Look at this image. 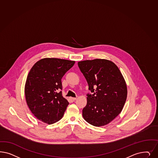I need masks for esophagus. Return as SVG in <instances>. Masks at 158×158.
Here are the masks:
<instances>
[{
    "mask_svg": "<svg viewBox=\"0 0 158 158\" xmlns=\"http://www.w3.org/2000/svg\"><path fill=\"white\" fill-rule=\"evenodd\" d=\"M70 101H71V102H74V101H75L77 99L76 98H72V97H70Z\"/></svg>",
    "mask_w": 158,
    "mask_h": 158,
    "instance_id": "34e87169",
    "label": "esophagus"
}]
</instances>
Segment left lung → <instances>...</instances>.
<instances>
[{"mask_svg": "<svg viewBox=\"0 0 158 158\" xmlns=\"http://www.w3.org/2000/svg\"><path fill=\"white\" fill-rule=\"evenodd\" d=\"M78 65L92 92L87 94L82 116L92 126L106 125L122 112L127 99V85L122 74L113 62L106 59L79 61Z\"/></svg>", "mask_w": 158, "mask_h": 158, "instance_id": "1", "label": "left lung"}]
</instances>
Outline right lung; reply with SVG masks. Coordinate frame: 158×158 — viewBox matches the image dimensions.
I'll return each mask as SVG.
<instances>
[{
  "label": "right lung",
  "mask_w": 158,
  "mask_h": 158,
  "mask_svg": "<svg viewBox=\"0 0 158 158\" xmlns=\"http://www.w3.org/2000/svg\"><path fill=\"white\" fill-rule=\"evenodd\" d=\"M75 61L44 58L29 72L25 85L27 105L37 119L48 124L59 121L69 102L62 96L61 78Z\"/></svg>",
  "instance_id": "1"
}]
</instances>
